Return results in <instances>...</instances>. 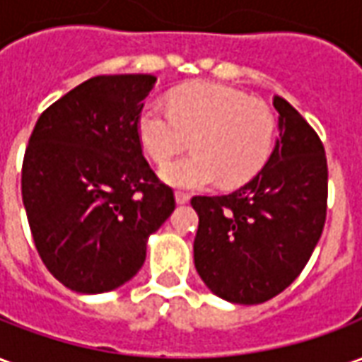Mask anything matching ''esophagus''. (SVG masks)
Wrapping results in <instances>:
<instances>
[{
    "mask_svg": "<svg viewBox=\"0 0 362 362\" xmlns=\"http://www.w3.org/2000/svg\"><path fill=\"white\" fill-rule=\"evenodd\" d=\"M174 197H176V204L178 205H184L189 202V196L188 194H184V192H176V194H174Z\"/></svg>",
    "mask_w": 362,
    "mask_h": 362,
    "instance_id": "esophagus-1",
    "label": "esophagus"
}]
</instances>
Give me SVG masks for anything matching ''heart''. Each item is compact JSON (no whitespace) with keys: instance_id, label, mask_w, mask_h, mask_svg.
<instances>
[{"instance_id":"obj_1","label":"heart","mask_w":362,"mask_h":362,"mask_svg":"<svg viewBox=\"0 0 362 362\" xmlns=\"http://www.w3.org/2000/svg\"><path fill=\"white\" fill-rule=\"evenodd\" d=\"M275 127L266 103L219 83L180 87L168 106L147 103L137 116L139 143L157 165L186 149L192 137L194 153L160 170L166 184L189 189L217 180L235 188L254 178L272 155Z\"/></svg>"}]
</instances>
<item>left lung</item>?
I'll list each match as a JSON object with an SVG mask.
<instances>
[{
  "instance_id": "left-lung-1",
  "label": "left lung",
  "mask_w": 362,
  "mask_h": 362,
  "mask_svg": "<svg viewBox=\"0 0 362 362\" xmlns=\"http://www.w3.org/2000/svg\"><path fill=\"white\" fill-rule=\"evenodd\" d=\"M279 139L266 166L227 196H196L194 264L207 287L236 304L266 303L293 283L326 223L327 163L310 124L281 98Z\"/></svg>"
}]
</instances>
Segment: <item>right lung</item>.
<instances>
[{"mask_svg":"<svg viewBox=\"0 0 362 362\" xmlns=\"http://www.w3.org/2000/svg\"><path fill=\"white\" fill-rule=\"evenodd\" d=\"M155 75H98L48 106L23 160V204L48 272L75 293L122 287L174 211L137 135Z\"/></svg>","mask_w":362,"mask_h":362,"instance_id":"obj_1","label":"right lung"}]
</instances>
